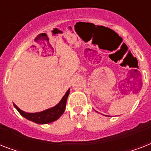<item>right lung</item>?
<instances>
[{
	"label": "right lung",
	"mask_w": 151,
	"mask_h": 151,
	"mask_svg": "<svg viewBox=\"0 0 151 151\" xmlns=\"http://www.w3.org/2000/svg\"><path fill=\"white\" fill-rule=\"evenodd\" d=\"M69 94H70V89H68L61 101L55 106L44 110L42 112L27 113L20 110L15 104H14V106L16 108V110L19 111L20 114L26 117L27 119L35 122L37 124H48V123L56 121L63 114L64 110L66 109V100H67Z\"/></svg>",
	"instance_id": "obj_1"
}]
</instances>
